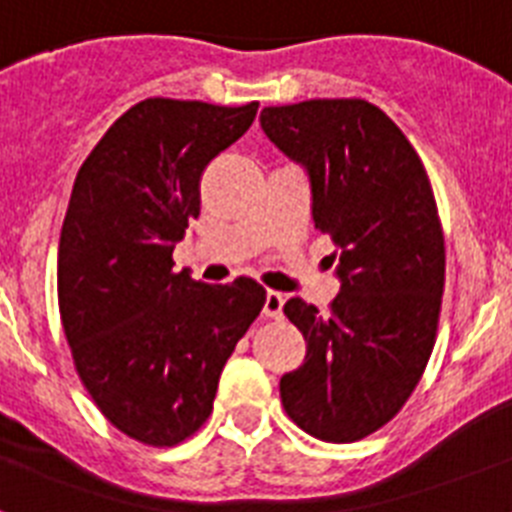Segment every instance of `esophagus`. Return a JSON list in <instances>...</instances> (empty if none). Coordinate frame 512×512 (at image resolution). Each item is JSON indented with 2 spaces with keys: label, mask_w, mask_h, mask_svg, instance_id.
<instances>
[{
  "label": "esophagus",
  "mask_w": 512,
  "mask_h": 512,
  "mask_svg": "<svg viewBox=\"0 0 512 512\" xmlns=\"http://www.w3.org/2000/svg\"><path fill=\"white\" fill-rule=\"evenodd\" d=\"M283 304H286L283 294H278V291H268V294H265L263 315L268 317V320H281V317H283Z\"/></svg>",
  "instance_id": "obj_1"
}]
</instances>
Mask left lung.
<instances>
[{"mask_svg":"<svg viewBox=\"0 0 512 512\" xmlns=\"http://www.w3.org/2000/svg\"><path fill=\"white\" fill-rule=\"evenodd\" d=\"M260 127L307 174L341 283L330 315L302 299L283 307L307 356L281 377V403L317 440H362L409 401L435 346L445 247L427 171L390 117L359 98L268 106Z\"/></svg>","mask_w":512,"mask_h":512,"instance_id":"obj_1","label":"left lung"}]
</instances>
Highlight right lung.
I'll list each match as a JSON object with an SVG mask.
<instances>
[{
	"label": "right lung",
	"instance_id": "1",
	"mask_svg": "<svg viewBox=\"0 0 512 512\" xmlns=\"http://www.w3.org/2000/svg\"><path fill=\"white\" fill-rule=\"evenodd\" d=\"M257 103L145 98L77 171L59 239V312L77 375L101 414L145 445H176L213 411L218 377L260 315L252 278L174 273L200 216V176L255 122Z\"/></svg>",
	"mask_w": 512,
	"mask_h": 512
}]
</instances>
